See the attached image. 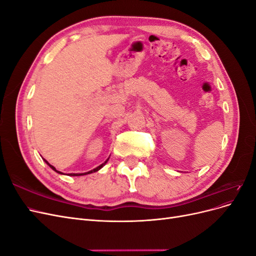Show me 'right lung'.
<instances>
[{
    "label": "right lung",
    "instance_id": "1",
    "mask_svg": "<svg viewBox=\"0 0 256 256\" xmlns=\"http://www.w3.org/2000/svg\"><path fill=\"white\" fill-rule=\"evenodd\" d=\"M46 161V160H44ZM108 161V160H106ZM106 161L104 162V164H100L99 166H97L96 168H94V170H92V171H90V172H86V173H78V174H69V175H70V176H81V175H86V174H90V173H92V172H97L98 171V170H100V168H102L106 164ZM46 162H47V164L52 168V170H54V171H56V172H58V173H60V174H63V173H60V172H58V171H56V168H54L53 166H51V164H48V161H46Z\"/></svg>",
    "mask_w": 256,
    "mask_h": 256
}]
</instances>
